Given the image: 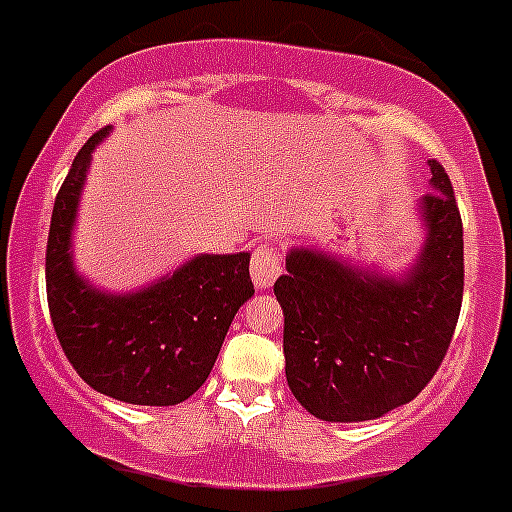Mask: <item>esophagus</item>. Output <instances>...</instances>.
<instances>
[{
    "mask_svg": "<svg viewBox=\"0 0 512 512\" xmlns=\"http://www.w3.org/2000/svg\"><path fill=\"white\" fill-rule=\"evenodd\" d=\"M279 274H281V261L276 248L269 246V243H259V246L253 248V259H251L253 284H256L259 289H269Z\"/></svg>",
    "mask_w": 512,
    "mask_h": 512,
    "instance_id": "34e87169",
    "label": "esophagus"
}]
</instances>
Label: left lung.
<instances>
[{
	"label": "left lung",
	"instance_id": "8db88e82",
	"mask_svg": "<svg viewBox=\"0 0 512 512\" xmlns=\"http://www.w3.org/2000/svg\"><path fill=\"white\" fill-rule=\"evenodd\" d=\"M429 170L414 269L383 276L292 248L276 279L287 383L317 419H378L414 401L447 355L464 292L462 218L442 164L429 159Z\"/></svg>",
	"mask_w": 512,
	"mask_h": 512
}]
</instances>
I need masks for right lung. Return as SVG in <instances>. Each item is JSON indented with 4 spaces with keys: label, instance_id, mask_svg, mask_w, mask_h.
Segmentation results:
<instances>
[{
    "label": "right lung",
    "instance_id": "add662e5",
    "mask_svg": "<svg viewBox=\"0 0 512 512\" xmlns=\"http://www.w3.org/2000/svg\"><path fill=\"white\" fill-rule=\"evenodd\" d=\"M109 129L75 154L55 198L45 287L65 358L93 391L137 406H175L205 383L225 332L253 294L251 253H200L157 284L106 294L75 274L73 223L88 164Z\"/></svg>",
    "mask_w": 512,
    "mask_h": 512
}]
</instances>
